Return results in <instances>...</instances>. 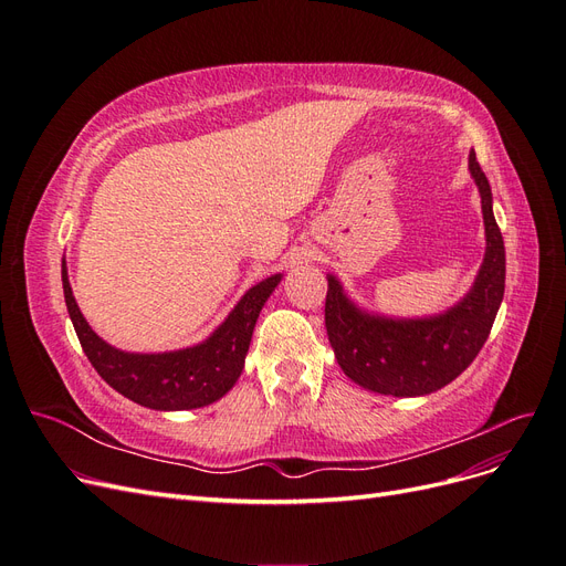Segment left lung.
Here are the masks:
<instances>
[{
  "label": "left lung",
  "mask_w": 566,
  "mask_h": 566,
  "mask_svg": "<svg viewBox=\"0 0 566 566\" xmlns=\"http://www.w3.org/2000/svg\"><path fill=\"white\" fill-rule=\"evenodd\" d=\"M470 175L482 196L486 254L470 293L449 312L430 318L366 314L328 276L325 331L339 368L364 389L422 397L455 380L484 347L505 293V245L493 217L491 186L474 150Z\"/></svg>",
  "instance_id": "8db88e82"
}]
</instances>
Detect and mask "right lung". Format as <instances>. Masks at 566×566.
<instances>
[{"label":"right lung","instance_id":"1","mask_svg":"<svg viewBox=\"0 0 566 566\" xmlns=\"http://www.w3.org/2000/svg\"><path fill=\"white\" fill-rule=\"evenodd\" d=\"M61 279L80 345L101 378L134 403L156 410H188L221 399L241 378L256 316L283 276L273 273L250 287L227 321L200 345L163 354H132L111 347L84 321L67 281L65 260Z\"/></svg>","mask_w":566,"mask_h":566}]
</instances>
